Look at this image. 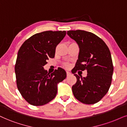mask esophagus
Here are the masks:
<instances>
[{"label": "esophagus", "instance_id": "esophagus-1", "mask_svg": "<svg viewBox=\"0 0 127 127\" xmlns=\"http://www.w3.org/2000/svg\"><path fill=\"white\" fill-rule=\"evenodd\" d=\"M71 75V73H70L69 72H66V75H67V76H70Z\"/></svg>", "mask_w": 127, "mask_h": 127}]
</instances>
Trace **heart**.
I'll list each match as a JSON object with an SVG mask.
<instances>
[{
    "mask_svg": "<svg viewBox=\"0 0 127 127\" xmlns=\"http://www.w3.org/2000/svg\"><path fill=\"white\" fill-rule=\"evenodd\" d=\"M66 66L67 67H68V65H66Z\"/></svg>",
    "mask_w": 127,
    "mask_h": 127,
    "instance_id": "b5f03b06",
    "label": "heart"
}]
</instances>
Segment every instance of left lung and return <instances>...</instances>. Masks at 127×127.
<instances>
[{
    "label": "left lung",
    "instance_id": "obj_1",
    "mask_svg": "<svg viewBox=\"0 0 127 127\" xmlns=\"http://www.w3.org/2000/svg\"><path fill=\"white\" fill-rule=\"evenodd\" d=\"M67 34L79 48L72 71L77 79L72 87L73 94L84 104H95L106 95L111 84L114 67L110 51L100 37L91 32L69 31ZM79 70H87V76L82 78L75 74Z\"/></svg>",
    "mask_w": 127,
    "mask_h": 127
}]
</instances>
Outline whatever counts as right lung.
Here are the masks:
<instances>
[{"instance_id": "1", "label": "right lung", "mask_w": 127, "mask_h": 127, "mask_svg": "<svg viewBox=\"0 0 127 127\" xmlns=\"http://www.w3.org/2000/svg\"><path fill=\"white\" fill-rule=\"evenodd\" d=\"M65 35L66 31H45L32 36L20 46L15 66L16 84L29 104L40 106L52 101L58 84L66 78L62 68L52 73L43 68L47 60L55 57L56 47Z\"/></svg>"}]
</instances>
